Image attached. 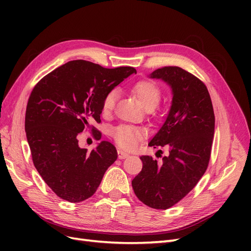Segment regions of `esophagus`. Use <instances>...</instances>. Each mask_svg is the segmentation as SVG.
<instances>
[{"instance_id":"esophagus-1","label":"esophagus","mask_w":251,"mask_h":251,"mask_svg":"<svg viewBox=\"0 0 251 251\" xmlns=\"http://www.w3.org/2000/svg\"><path fill=\"white\" fill-rule=\"evenodd\" d=\"M128 155L127 153H126V151H124L123 150H118V158L119 159H126V158H127Z\"/></svg>"}]
</instances>
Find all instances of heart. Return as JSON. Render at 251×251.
<instances>
[{"label": "heart", "mask_w": 251, "mask_h": 251, "mask_svg": "<svg viewBox=\"0 0 251 251\" xmlns=\"http://www.w3.org/2000/svg\"><path fill=\"white\" fill-rule=\"evenodd\" d=\"M143 108L153 111L160 102L161 91L154 81L142 79L135 83L132 88ZM118 98L117 90H111L104 95L101 102V112L103 115H109L115 108ZM113 136L120 148L125 150H133L142 140L143 133L138 127L131 126H120L113 131Z\"/></svg>", "instance_id": "obj_1"}]
</instances>
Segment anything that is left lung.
I'll use <instances>...</instances> for the list:
<instances>
[{
	"mask_svg": "<svg viewBox=\"0 0 251 251\" xmlns=\"http://www.w3.org/2000/svg\"><path fill=\"white\" fill-rule=\"evenodd\" d=\"M149 77L161 79L172 89L170 112L149 143L155 149L168 146L170 151L161 163L151 156H141L142 170L132 186L142 203L168 209L192 191L207 169L215 114L206 86L182 68L163 67Z\"/></svg>",
	"mask_w": 251,
	"mask_h": 251,
	"instance_id": "obj_1",
	"label": "left lung"
}]
</instances>
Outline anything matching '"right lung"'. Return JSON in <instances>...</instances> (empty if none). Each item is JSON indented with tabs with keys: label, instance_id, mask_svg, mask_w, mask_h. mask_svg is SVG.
Returning a JSON list of instances; mask_svg holds the SVG:
<instances>
[{
	"label": "right lung",
	"instance_id": "obj_1",
	"mask_svg": "<svg viewBox=\"0 0 251 251\" xmlns=\"http://www.w3.org/2000/svg\"><path fill=\"white\" fill-rule=\"evenodd\" d=\"M136 73L133 67L107 69L77 59L56 68L33 88L28 100L25 131L35 169L59 198L78 203L100 186L117 159L116 148L101 141L88 151L77 135L100 123L104 95ZM94 137L101 134L92 126Z\"/></svg>",
	"mask_w": 251,
	"mask_h": 251
}]
</instances>
